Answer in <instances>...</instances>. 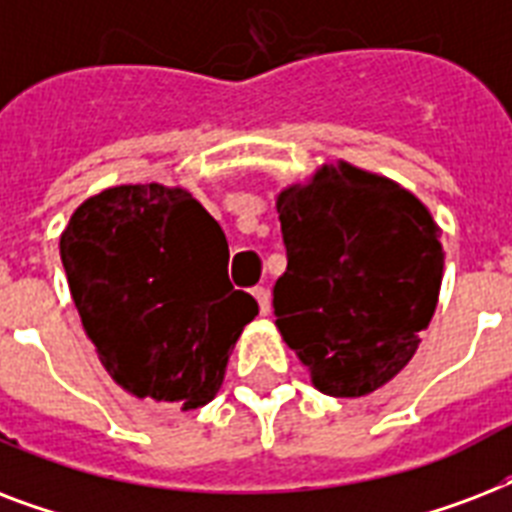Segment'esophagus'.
Here are the masks:
<instances>
[{"instance_id":"1","label":"esophagus","mask_w":512,"mask_h":512,"mask_svg":"<svg viewBox=\"0 0 512 512\" xmlns=\"http://www.w3.org/2000/svg\"><path fill=\"white\" fill-rule=\"evenodd\" d=\"M252 297H255L257 305H260V313H263V316H268V313H271V295H268V289L255 287L252 289Z\"/></svg>"}]
</instances>
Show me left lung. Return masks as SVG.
<instances>
[{
    "label": "left lung",
    "instance_id": "left-lung-1",
    "mask_svg": "<svg viewBox=\"0 0 512 512\" xmlns=\"http://www.w3.org/2000/svg\"><path fill=\"white\" fill-rule=\"evenodd\" d=\"M287 271L276 327L313 385L358 398L393 380L430 324L444 276L438 225L388 177L324 167L276 201Z\"/></svg>",
    "mask_w": 512,
    "mask_h": 512
}]
</instances>
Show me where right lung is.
<instances>
[{
    "mask_svg": "<svg viewBox=\"0 0 512 512\" xmlns=\"http://www.w3.org/2000/svg\"><path fill=\"white\" fill-rule=\"evenodd\" d=\"M60 260L106 372L183 412L209 404L255 297L228 281V241L183 188L116 185L60 236Z\"/></svg>",
    "mask_w": 512,
    "mask_h": 512,
    "instance_id": "1",
    "label": "right lung"
}]
</instances>
